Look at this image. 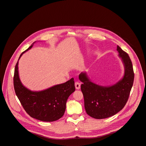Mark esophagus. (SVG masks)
<instances>
[{
	"label": "esophagus",
	"mask_w": 146,
	"mask_h": 146,
	"mask_svg": "<svg viewBox=\"0 0 146 146\" xmlns=\"http://www.w3.org/2000/svg\"><path fill=\"white\" fill-rule=\"evenodd\" d=\"M75 88H76V89L78 90L80 89V83L79 82H78V81H77V82L75 83Z\"/></svg>",
	"instance_id": "obj_1"
}]
</instances>
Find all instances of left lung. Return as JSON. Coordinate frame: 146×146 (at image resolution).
I'll list each match as a JSON object with an SVG mask.
<instances>
[{
    "label": "left lung",
    "mask_w": 146,
    "mask_h": 146,
    "mask_svg": "<svg viewBox=\"0 0 146 146\" xmlns=\"http://www.w3.org/2000/svg\"><path fill=\"white\" fill-rule=\"evenodd\" d=\"M117 50L124 64L125 74L115 84L101 86L90 81L86 72L79 75L86 111L93 118L102 119L115 115L123 109L129 98L134 80L132 63L128 54L119 45Z\"/></svg>",
    "instance_id": "left-lung-1"
}]
</instances>
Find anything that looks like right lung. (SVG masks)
Listing matches in <instances>:
<instances>
[{"label": "right lung", "mask_w": 146, "mask_h": 146, "mask_svg": "<svg viewBox=\"0 0 146 146\" xmlns=\"http://www.w3.org/2000/svg\"><path fill=\"white\" fill-rule=\"evenodd\" d=\"M32 46L31 45L23 51L19 59ZM18 64L19 60L15 67L14 87L15 94L26 113L31 117L44 121H53L60 119L65 113L68 97L75 90L74 78L42 91L33 92L21 83Z\"/></svg>", "instance_id": "add662e5"}]
</instances>
